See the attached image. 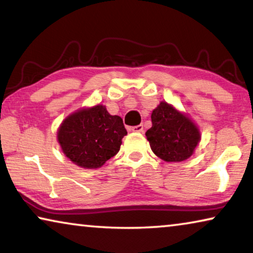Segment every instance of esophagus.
<instances>
[{"instance_id":"esophagus-1","label":"esophagus","mask_w":253,"mask_h":253,"mask_svg":"<svg viewBox=\"0 0 253 253\" xmlns=\"http://www.w3.org/2000/svg\"><path fill=\"white\" fill-rule=\"evenodd\" d=\"M131 130L132 131H136V132H143L144 131V126L143 125H137L131 127Z\"/></svg>"}]
</instances>
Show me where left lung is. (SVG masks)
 <instances>
[{
  "label": "left lung",
  "mask_w": 253,
  "mask_h": 253,
  "mask_svg": "<svg viewBox=\"0 0 253 253\" xmlns=\"http://www.w3.org/2000/svg\"><path fill=\"white\" fill-rule=\"evenodd\" d=\"M152 124L145 135L154 154L165 162L185 161L200 142L194 123L168 102L162 101L153 110Z\"/></svg>",
  "instance_id": "left-lung-1"
}]
</instances>
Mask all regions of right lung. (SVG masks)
Listing matches in <instances>:
<instances>
[{
  "mask_svg": "<svg viewBox=\"0 0 253 253\" xmlns=\"http://www.w3.org/2000/svg\"><path fill=\"white\" fill-rule=\"evenodd\" d=\"M125 135L123 119L97 105L68 116L59 128L58 140L65 155L76 165L98 169L119 152Z\"/></svg>",
  "mask_w": 253,
  "mask_h": 253,
  "instance_id": "add662e5",
  "label": "right lung"
}]
</instances>
